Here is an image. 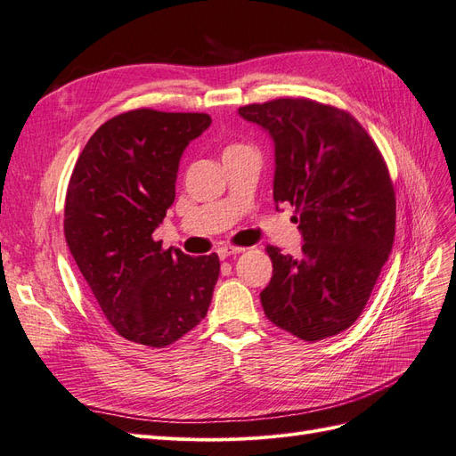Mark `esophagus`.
<instances>
[{"mask_svg":"<svg viewBox=\"0 0 456 456\" xmlns=\"http://www.w3.org/2000/svg\"><path fill=\"white\" fill-rule=\"evenodd\" d=\"M240 252H244V248H239V246H221V248L217 250V254H219L221 259L231 257V256H237V254H240Z\"/></svg>","mask_w":456,"mask_h":456,"instance_id":"34e87169","label":"esophagus"}]
</instances>
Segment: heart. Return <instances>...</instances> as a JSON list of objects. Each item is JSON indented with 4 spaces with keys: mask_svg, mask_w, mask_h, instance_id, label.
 Instances as JSON below:
<instances>
[{
    "mask_svg": "<svg viewBox=\"0 0 456 456\" xmlns=\"http://www.w3.org/2000/svg\"><path fill=\"white\" fill-rule=\"evenodd\" d=\"M231 149H232V147H231Z\"/></svg>",
    "mask_w": 456,
    "mask_h": 456,
    "instance_id": "1",
    "label": "heart"
}]
</instances>
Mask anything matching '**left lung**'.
Instances as JSON below:
<instances>
[{
	"label": "left lung",
	"instance_id": "left-lung-1",
	"mask_svg": "<svg viewBox=\"0 0 456 456\" xmlns=\"http://www.w3.org/2000/svg\"><path fill=\"white\" fill-rule=\"evenodd\" d=\"M275 145L273 199L296 206L300 256L267 246V319L305 342L340 334L365 309L395 237V192L354 116L309 99L240 107Z\"/></svg>",
	"mask_w": 456,
	"mask_h": 456
}]
</instances>
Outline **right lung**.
I'll return each mask as SVG.
<instances>
[{
	"label": "right lung",
	"mask_w": 456,
	"mask_h": 456,
	"mask_svg": "<svg viewBox=\"0 0 456 456\" xmlns=\"http://www.w3.org/2000/svg\"><path fill=\"white\" fill-rule=\"evenodd\" d=\"M210 124L200 112L129 110L102 124L74 166L64 237L102 315L129 342L170 346L210 307L219 257L152 239L175 200L183 151Z\"/></svg>",
	"instance_id": "1"
}]
</instances>
